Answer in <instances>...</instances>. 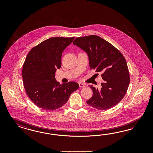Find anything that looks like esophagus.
<instances>
[{"mask_svg": "<svg viewBox=\"0 0 153 153\" xmlns=\"http://www.w3.org/2000/svg\"><path fill=\"white\" fill-rule=\"evenodd\" d=\"M79 88H85L86 86L85 85V84H83V83H79Z\"/></svg>", "mask_w": 153, "mask_h": 153, "instance_id": "34e87169", "label": "esophagus"}]
</instances>
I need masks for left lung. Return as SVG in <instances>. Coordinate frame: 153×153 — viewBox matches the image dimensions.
Returning a JSON list of instances; mask_svg holds the SVG:
<instances>
[{
    "instance_id": "left-lung-1",
    "label": "left lung",
    "mask_w": 153,
    "mask_h": 153,
    "mask_svg": "<svg viewBox=\"0 0 153 153\" xmlns=\"http://www.w3.org/2000/svg\"><path fill=\"white\" fill-rule=\"evenodd\" d=\"M74 45L85 51L90 68L102 73L100 89L88 86L93 95L86 102L99 110L116 106L123 98L130 83V75L124 56L109 42L97 35L77 37Z\"/></svg>"
}]
</instances>
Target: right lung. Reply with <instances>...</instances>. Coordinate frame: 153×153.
I'll use <instances>...</instances> for the list:
<instances>
[{"label": "right lung", "mask_w": 153, "mask_h": 153, "mask_svg": "<svg viewBox=\"0 0 153 153\" xmlns=\"http://www.w3.org/2000/svg\"><path fill=\"white\" fill-rule=\"evenodd\" d=\"M74 39L51 37L33 48L23 64L22 77L28 97L37 107L46 111L58 109L68 102L78 83L60 85L55 79L56 70L62 65V53Z\"/></svg>", "instance_id": "right-lung-1"}]
</instances>
